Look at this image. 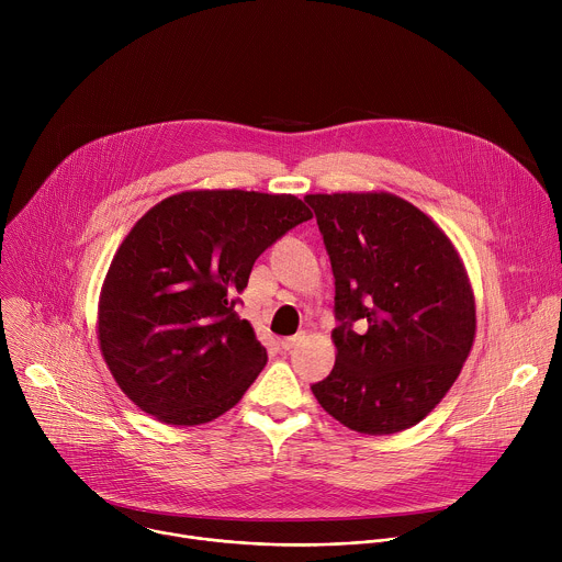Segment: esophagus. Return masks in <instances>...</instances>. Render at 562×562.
<instances>
[{"label": "esophagus", "instance_id": "34e87169", "mask_svg": "<svg viewBox=\"0 0 562 562\" xmlns=\"http://www.w3.org/2000/svg\"><path fill=\"white\" fill-rule=\"evenodd\" d=\"M302 334H297V336H289V338H280V347L284 349V351H289V349H293L295 345H300L302 342Z\"/></svg>", "mask_w": 562, "mask_h": 562}]
</instances>
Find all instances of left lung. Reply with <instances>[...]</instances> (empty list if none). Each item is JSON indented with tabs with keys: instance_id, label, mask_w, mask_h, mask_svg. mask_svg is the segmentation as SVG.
Segmentation results:
<instances>
[{
	"instance_id": "left-lung-1",
	"label": "left lung",
	"mask_w": 562,
	"mask_h": 562,
	"mask_svg": "<svg viewBox=\"0 0 562 562\" xmlns=\"http://www.w3.org/2000/svg\"><path fill=\"white\" fill-rule=\"evenodd\" d=\"M336 278V364L311 386L358 434L405 431L429 416L475 340V295L447 233L386 191L313 193Z\"/></svg>"
}]
</instances>
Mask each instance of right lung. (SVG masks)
Returning <instances> with one entry per match:
<instances>
[{"label": "right lung", "instance_id": "1", "mask_svg": "<svg viewBox=\"0 0 562 562\" xmlns=\"http://www.w3.org/2000/svg\"><path fill=\"white\" fill-rule=\"evenodd\" d=\"M311 217L291 193L193 189L133 224L102 282L95 323L131 403L176 427L211 423L239 403L267 349L233 297L260 254Z\"/></svg>", "mask_w": 562, "mask_h": 562}]
</instances>
